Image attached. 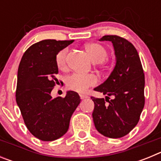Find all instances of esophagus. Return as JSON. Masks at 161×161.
I'll return each mask as SVG.
<instances>
[{
	"instance_id": "esophagus-1",
	"label": "esophagus",
	"mask_w": 161,
	"mask_h": 161,
	"mask_svg": "<svg viewBox=\"0 0 161 161\" xmlns=\"http://www.w3.org/2000/svg\"><path fill=\"white\" fill-rule=\"evenodd\" d=\"M80 99H86V98L89 97L87 95H84V94H80Z\"/></svg>"
}]
</instances>
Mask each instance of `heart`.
I'll return each mask as SVG.
<instances>
[{"mask_svg":"<svg viewBox=\"0 0 161 161\" xmlns=\"http://www.w3.org/2000/svg\"><path fill=\"white\" fill-rule=\"evenodd\" d=\"M85 49L90 55L91 59L96 63H100L106 59L107 55L106 49L102 45L96 42L85 45ZM67 54L68 49L61 50L55 56V62L58 68L64 70L67 66ZM98 82V79L94 74H83L79 72L71 74L66 79L67 87L71 90L76 91L78 93H85L89 88L96 85Z\"/></svg>","mask_w":161,"mask_h":161,"instance_id":"b5f03b06","label":"heart"}]
</instances>
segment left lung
Returning <instances> with one entry per match:
<instances>
[{
    "label": "left lung",
    "mask_w": 161,
    "mask_h": 161,
    "mask_svg": "<svg viewBox=\"0 0 161 161\" xmlns=\"http://www.w3.org/2000/svg\"><path fill=\"white\" fill-rule=\"evenodd\" d=\"M100 41L112 42L116 64L106 81L94 89L107 95L106 100L91 97L93 123L99 133L117 139L127 135L139 122L145 103L144 73L131 42L118 35H105ZM109 96L114 99L109 100Z\"/></svg>",
    "instance_id": "1"
}]
</instances>
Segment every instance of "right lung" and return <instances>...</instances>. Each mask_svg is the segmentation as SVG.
<instances>
[{"mask_svg":"<svg viewBox=\"0 0 161 161\" xmlns=\"http://www.w3.org/2000/svg\"><path fill=\"white\" fill-rule=\"evenodd\" d=\"M73 41L46 39L33 44L18 67L17 104L28 130L42 141H53L68 131L71 117L80 102L74 91H68L65 97L51 96L59 84L55 56Z\"/></svg>","mask_w":161,"mask_h":161,"instance_id":"right-lung-1","label":"right lung"}]
</instances>
